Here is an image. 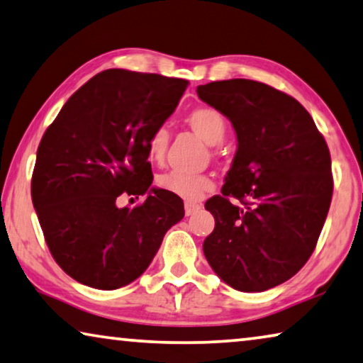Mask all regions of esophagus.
Wrapping results in <instances>:
<instances>
[{"mask_svg":"<svg viewBox=\"0 0 363 363\" xmlns=\"http://www.w3.org/2000/svg\"><path fill=\"white\" fill-rule=\"evenodd\" d=\"M202 206H200L199 203H194V202H186V205H184V210H186V216H192L195 211H199Z\"/></svg>","mask_w":363,"mask_h":363,"instance_id":"esophagus-1","label":"esophagus"}]
</instances>
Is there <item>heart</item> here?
<instances>
[{"label": "heart", "instance_id": "1", "mask_svg": "<svg viewBox=\"0 0 363 363\" xmlns=\"http://www.w3.org/2000/svg\"><path fill=\"white\" fill-rule=\"evenodd\" d=\"M186 123L195 134L210 143L218 145L226 135V119L218 109L211 106L194 108L186 116ZM169 134L164 128L153 130L150 139L147 142L148 160L153 163H161L168 148ZM158 187L172 195H177L187 202H197L205 192L213 189V181L205 174H191L184 171H169L158 177Z\"/></svg>", "mask_w": 363, "mask_h": 363}]
</instances>
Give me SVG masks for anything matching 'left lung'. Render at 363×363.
<instances>
[{"instance_id":"8db88e82","label":"left lung","mask_w":363,"mask_h":363,"mask_svg":"<svg viewBox=\"0 0 363 363\" xmlns=\"http://www.w3.org/2000/svg\"><path fill=\"white\" fill-rule=\"evenodd\" d=\"M197 94L238 135L223 195L205 203L215 216L205 258L234 289H272L313 254L333 197L330 150L307 109L267 84L218 80Z\"/></svg>"}]
</instances>
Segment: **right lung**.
<instances>
[{"mask_svg":"<svg viewBox=\"0 0 363 363\" xmlns=\"http://www.w3.org/2000/svg\"><path fill=\"white\" fill-rule=\"evenodd\" d=\"M187 80L108 69L84 84L45 132L32 202L55 262L71 278L111 291L139 278L166 231L184 218L177 195L150 187L147 142ZM119 194H147L119 209Z\"/></svg>","mask_w":363,"mask_h":363,"instance_id":"add662e5","label":"right lung"}]
</instances>
